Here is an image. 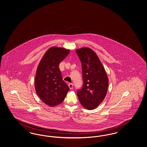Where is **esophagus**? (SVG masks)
I'll list each match as a JSON object with an SVG mask.
<instances>
[{
  "label": "esophagus",
  "instance_id": "34e87169",
  "mask_svg": "<svg viewBox=\"0 0 147 147\" xmlns=\"http://www.w3.org/2000/svg\"><path fill=\"white\" fill-rule=\"evenodd\" d=\"M68 86L69 87V88H70V90H72V89H73V84H72V83H69V84H68Z\"/></svg>",
  "mask_w": 147,
  "mask_h": 147
}]
</instances>
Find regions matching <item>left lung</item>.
I'll return each mask as SVG.
<instances>
[{
	"mask_svg": "<svg viewBox=\"0 0 147 147\" xmlns=\"http://www.w3.org/2000/svg\"><path fill=\"white\" fill-rule=\"evenodd\" d=\"M82 63L83 85L77 90L81 105L86 109L97 108L105 98L108 78L97 55L90 48L76 49Z\"/></svg>",
	"mask_w": 147,
	"mask_h": 147,
	"instance_id": "8db88e82",
	"label": "left lung"
}]
</instances>
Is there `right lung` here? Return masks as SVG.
<instances>
[{
  "label": "right lung",
  "mask_w": 147,
  "mask_h": 147,
  "mask_svg": "<svg viewBox=\"0 0 147 147\" xmlns=\"http://www.w3.org/2000/svg\"><path fill=\"white\" fill-rule=\"evenodd\" d=\"M69 52V49L51 47L46 52L38 65L34 86L39 97L47 105L53 107L60 104L69 90L59 69L61 62Z\"/></svg>",
  "instance_id": "obj_1"
}]
</instances>
